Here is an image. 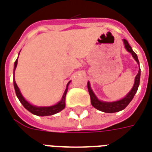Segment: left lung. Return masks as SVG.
<instances>
[{
	"instance_id": "left-lung-1",
	"label": "left lung",
	"mask_w": 152,
	"mask_h": 152,
	"mask_svg": "<svg viewBox=\"0 0 152 152\" xmlns=\"http://www.w3.org/2000/svg\"><path fill=\"white\" fill-rule=\"evenodd\" d=\"M123 42H124L125 48L126 49L131 53L132 56L134 57V59H135L136 62L139 64V59H138V56L132 50V48L130 46V44L128 43V42L126 40V39H123ZM140 67H139V72L137 74V76H135V80H134V86L132 88V89L130 91V93H128L126 96H125L124 98L120 100V101H118V102H104L99 101L98 99L96 98V96H95V94L93 93V90L91 89L90 85L89 83L88 82V93H89V95H90V99H91V104L93 105V107L96 108V110H101L102 112H104V113H115V112H118V111H121L122 110H124L125 108L127 106L129 103H130L132 99H133L134 94L136 93L137 90H138V88H139V80H140Z\"/></svg>"
}]
</instances>
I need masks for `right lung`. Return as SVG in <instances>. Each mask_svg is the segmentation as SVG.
Masks as SVG:
<instances>
[{
  "mask_svg": "<svg viewBox=\"0 0 152 152\" xmlns=\"http://www.w3.org/2000/svg\"><path fill=\"white\" fill-rule=\"evenodd\" d=\"M17 64H18V59L14 63V71L16 69ZM13 71V73H14ZM70 81L67 83V88L65 90L62 100L58 103V104H55L53 106H49V107H37V106H34L32 104H30L27 101H26L25 98L22 96V95L20 93L18 87L17 85L16 82H15V79L13 78V85H14V88H15V92H16V95L18 96V98L19 99L20 102L22 103V105L24 106L28 111H30V113H32L33 114H35L37 116H50V115H53L55 113H59V111L63 110L65 108V97H66V94L67 92V87L69 85Z\"/></svg>",
  "mask_w": 152,
  "mask_h": 152,
  "instance_id": "1",
  "label": "right lung"
}]
</instances>
